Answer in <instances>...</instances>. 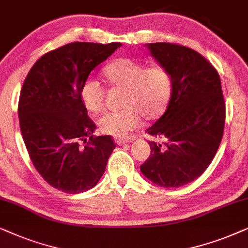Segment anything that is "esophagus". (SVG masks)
Returning <instances> with one entry per match:
<instances>
[{"mask_svg":"<svg viewBox=\"0 0 248 248\" xmlns=\"http://www.w3.org/2000/svg\"><path fill=\"white\" fill-rule=\"evenodd\" d=\"M114 141L117 145H124L128 143V141H131V138H121V137H115Z\"/></svg>","mask_w":248,"mask_h":248,"instance_id":"1","label":"esophagus"}]
</instances>
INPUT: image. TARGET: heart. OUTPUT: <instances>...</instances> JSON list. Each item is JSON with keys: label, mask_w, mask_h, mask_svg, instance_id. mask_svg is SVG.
<instances>
[{"label": "heart", "mask_w": 248, "mask_h": 248, "mask_svg": "<svg viewBox=\"0 0 248 248\" xmlns=\"http://www.w3.org/2000/svg\"><path fill=\"white\" fill-rule=\"evenodd\" d=\"M103 74L111 85L124 88L120 111H108L98 119L103 134L124 137L140 124L141 115L147 120L157 119L166 110L171 95V77L158 65L145 68L131 59H119L104 68ZM104 87L95 78L86 79L80 90L85 108L98 112L104 104Z\"/></svg>", "instance_id": "1"}]
</instances>
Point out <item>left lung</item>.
<instances>
[{
	"label": "left lung",
	"mask_w": 248,
	"mask_h": 248,
	"mask_svg": "<svg viewBox=\"0 0 248 248\" xmlns=\"http://www.w3.org/2000/svg\"><path fill=\"white\" fill-rule=\"evenodd\" d=\"M171 77L162 117L146 130L150 157L140 166L148 180L177 188L197 179L212 162L223 136L226 105L219 74L200 53L171 43L146 44Z\"/></svg>",
	"instance_id": "obj_1"
}]
</instances>
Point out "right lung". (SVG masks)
Listing matches in <instances>:
<instances>
[{"instance_id": "right-lung-1", "label": "right lung", "mask_w": 248, "mask_h": 248, "mask_svg": "<svg viewBox=\"0 0 248 248\" xmlns=\"http://www.w3.org/2000/svg\"><path fill=\"white\" fill-rule=\"evenodd\" d=\"M121 43L75 42L39 58L22 85L20 130L31 162L46 183L68 194L96 186L115 148L111 136L93 137L96 126L80 97L91 71Z\"/></svg>"}]
</instances>
